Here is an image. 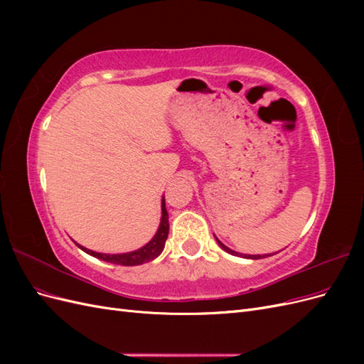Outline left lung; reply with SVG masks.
Masks as SVG:
<instances>
[{
	"label": "left lung",
	"instance_id": "1",
	"mask_svg": "<svg viewBox=\"0 0 364 364\" xmlns=\"http://www.w3.org/2000/svg\"><path fill=\"white\" fill-rule=\"evenodd\" d=\"M217 240V243L222 246V249H225L226 252H229V253H232V255H237V257H245V258H250V259H259V258H266V257H270V255H243V253H237V252H234V250H230L229 247H226L222 241H220L218 238H215Z\"/></svg>",
	"mask_w": 364,
	"mask_h": 364
}]
</instances>
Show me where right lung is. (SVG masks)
I'll return each mask as SVG.
<instances>
[{"label": "right lung", "instance_id": "obj_1", "mask_svg": "<svg viewBox=\"0 0 364 364\" xmlns=\"http://www.w3.org/2000/svg\"><path fill=\"white\" fill-rule=\"evenodd\" d=\"M168 213H167V208H165V200L162 199V217H161V225L158 232L155 234L149 243L141 247L135 252H127V253H118V255H111V253H100V252H94L86 249L83 246H79L83 252L90 253V255L98 258V259H103L106 262H112V264H119V266H139V264H144L149 262L151 259H155L156 257L161 255V252L164 250L165 246V240L168 237Z\"/></svg>", "mask_w": 364, "mask_h": 364}]
</instances>
